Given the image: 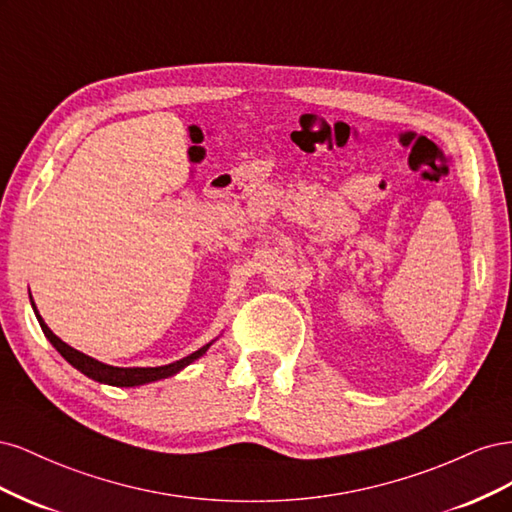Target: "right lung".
Segmentation results:
<instances>
[{"instance_id":"right-lung-1","label":"right lung","mask_w":512,"mask_h":512,"mask_svg":"<svg viewBox=\"0 0 512 512\" xmlns=\"http://www.w3.org/2000/svg\"><path fill=\"white\" fill-rule=\"evenodd\" d=\"M29 299H32V297H29ZM34 312L38 316V322H40L44 335L49 337V342L57 348V352L64 356V359L72 367L83 371V374L89 376L91 380H98V382L111 384V386H141V384H147V382H156V380L168 378V376L177 374V371L183 369L185 365H190L192 361L200 359V356H203L209 350V346H211V344H207V346H203L200 350L192 352L190 356H185V359L175 361V363H170V365H162V367H113V365H106V363H100L96 359H91V356H87V354H83L79 350H74L66 342H61V339L49 327H46L44 320L38 314L36 305H34Z\"/></svg>"}]
</instances>
